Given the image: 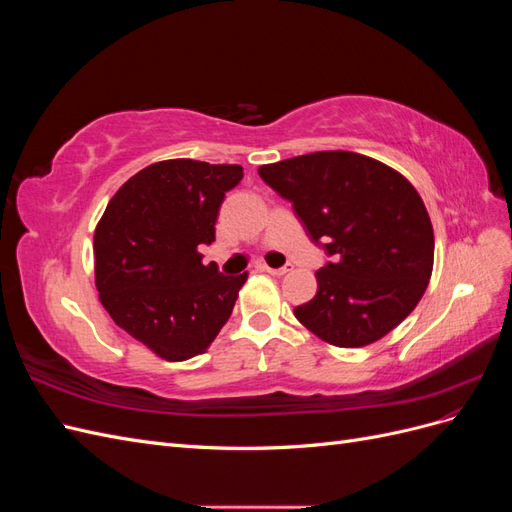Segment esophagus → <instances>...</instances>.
I'll return each mask as SVG.
<instances>
[{
  "label": "esophagus",
  "instance_id": "obj_1",
  "mask_svg": "<svg viewBox=\"0 0 512 512\" xmlns=\"http://www.w3.org/2000/svg\"><path fill=\"white\" fill-rule=\"evenodd\" d=\"M260 269H262V271H267L269 275H275V277H280V275H286L288 271H292V265H284V267H280V269H273V267H267V265H262Z\"/></svg>",
  "mask_w": 512,
  "mask_h": 512
}]
</instances>
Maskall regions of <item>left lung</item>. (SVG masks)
Here are the masks:
<instances>
[{
    "label": "left lung",
    "instance_id": "8db88e82",
    "mask_svg": "<svg viewBox=\"0 0 512 512\" xmlns=\"http://www.w3.org/2000/svg\"><path fill=\"white\" fill-rule=\"evenodd\" d=\"M290 200L307 235L333 260L294 316L322 342H378L421 301L433 269V228L414 185L352 151H316L258 168Z\"/></svg>",
    "mask_w": 512,
    "mask_h": 512
}]
</instances>
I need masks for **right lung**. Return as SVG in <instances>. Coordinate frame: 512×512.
Returning a JSON list of instances; mask_svg holds the SVG:
<instances>
[{
    "mask_svg": "<svg viewBox=\"0 0 512 512\" xmlns=\"http://www.w3.org/2000/svg\"><path fill=\"white\" fill-rule=\"evenodd\" d=\"M239 164L156 162L111 198L94 235L100 303L117 327L166 361L203 354L226 324L247 273L203 265Z\"/></svg>",
    "mask_w": 512,
    "mask_h": 512,
    "instance_id": "obj_1",
    "label": "right lung"
}]
</instances>
